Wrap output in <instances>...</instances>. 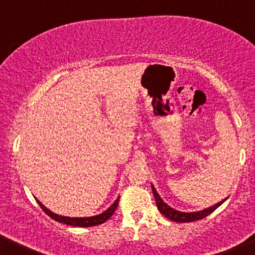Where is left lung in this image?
I'll return each mask as SVG.
<instances>
[{"label": "left lung", "instance_id": "left-lung-1", "mask_svg": "<svg viewBox=\"0 0 255 255\" xmlns=\"http://www.w3.org/2000/svg\"><path fill=\"white\" fill-rule=\"evenodd\" d=\"M151 189H152L153 196H155L157 208H158L159 212H161L165 218H168L169 220H171V221H175V222H191V221H196V220L206 218V216H208L210 213L214 212L218 207L221 206V204L226 201V199H227V197H226V199L220 201L218 203L213 204V206L208 207V208L197 210V212H180V210H176L172 208V207L168 206V204L162 200V197L159 196L158 193H157V190L155 189V187H153V184H151Z\"/></svg>", "mask_w": 255, "mask_h": 255}]
</instances>
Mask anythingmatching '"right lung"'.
<instances>
[{
    "instance_id": "add662e5",
    "label": "right lung",
    "mask_w": 255,
    "mask_h": 255,
    "mask_svg": "<svg viewBox=\"0 0 255 255\" xmlns=\"http://www.w3.org/2000/svg\"><path fill=\"white\" fill-rule=\"evenodd\" d=\"M36 202L39 203V206L42 208L43 212L46 213L47 215L51 216L53 220L55 221L61 222V224H66L70 226H77V227H91V226H97V225H102L105 221L111 218L113 213H115L116 208H117L118 202H119V196L116 199L115 202H113L111 206L109 207L108 209L104 210V212L100 213L98 215H93V216H85V218H71V216H64V215H59L53 213L52 210H49L47 207H45V204H42L39 200L36 199Z\"/></svg>"
}]
</instances>
